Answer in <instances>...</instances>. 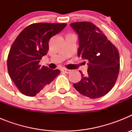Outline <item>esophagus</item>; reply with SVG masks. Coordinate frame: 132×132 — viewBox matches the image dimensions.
<instances>
[{"instance_id":"esophagus-1","label":"esophagus","mask_w":132,"mask_h":132,"mask_svg":"<svg viewBox=\"0 0 132 132\" xmlns=\"http://www.w3.org/2000/svg\"><path fill=\"white\" fill-rule=\"evenodd\" d=\"M61 71H62L63 72H64V73H71V70L69 69H65V68H62L61 69Z\"/></svg>"}]
</instances>
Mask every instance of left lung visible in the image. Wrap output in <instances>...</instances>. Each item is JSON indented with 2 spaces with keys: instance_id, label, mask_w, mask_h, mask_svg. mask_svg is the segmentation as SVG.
Returning a JSON list of instances; mask_svg holds the SVG:
<instances>
[{
  "instance_id": "obj_1",
  "label": "left lung",
  "mask_w": 132,
  "mask_h": 132,
  "mask_svg": "<svg viewBox=\"0 0 132 132\" xmlns=\"http://www.w3.org/2000/svg\"><path fill=\"white\" fill-rule=\"evenodd\" d=\"M79 36L78 56L88 60V75L82 71L75 88L85 96L98 98L109 93L117 80L120 57L117 48L98 28L89 22L70 24Z\"/></svg>"
}]
</instances>
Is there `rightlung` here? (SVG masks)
Wrapping results in <instances>:
<instances>
[{
    "label": "right lung",
    "instance_id": "1",
    "mask_svg": "<svg viewBox=\"0 0 132 132\" xmlns=\"http://www.w3.org/2000/svg\"><path fill=\"white\" fill-rule=\"evenodd\" d=\"M66 26L65 23H35L17 36L10 47L7 67L10 78L22 94L35 96L47 90L60 73L59 69L41 67L39 63L48 52L50 38Z\"/></svg>",
    "mask_w": 132,
    "mask_h": 132
}]
</instances>
